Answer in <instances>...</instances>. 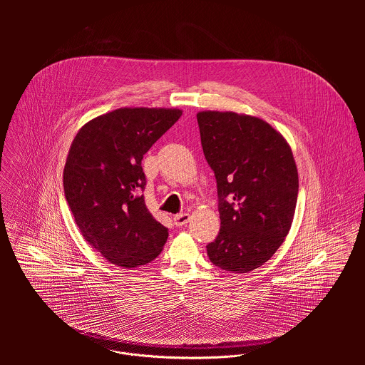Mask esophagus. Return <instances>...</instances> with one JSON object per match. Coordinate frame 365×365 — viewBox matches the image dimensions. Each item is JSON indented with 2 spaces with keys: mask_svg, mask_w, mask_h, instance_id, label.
Segmentation results:
<instances>
[{
  "mask_svg": "<svg viewBox=\"0 0 365 365\" xmlns=\"http://www.w3.org/2000/svg\"><path fill=\"white\" fill-rule=\"evenodd\" d=\"M173 219H174V225L180 227V226H184V225L188 223L190 215L188 213H180V215H175Z\"/></svg>",
  "mask_w": 365,
  "mask_h": 365,
  "instance_id": "obj_1",
  "label": "esophagus"
}]
</instances>
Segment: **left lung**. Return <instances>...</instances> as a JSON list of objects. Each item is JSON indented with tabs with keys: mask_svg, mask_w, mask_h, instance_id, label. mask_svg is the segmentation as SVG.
Masks as SVG:
<instances>
[{
	"mask_svg": "<svg viewBox=\"0 0 365 365\" xmlns=\"http://www.w3.org/2000/svg\"><path fill=\"white\" fill-rule=\"evenodd\" d=\"M205 158L215 173L220 230L209 260L235 274L250 272L284 243L298 200V168L285 138L260 118L197 113Z\"/></svg>",
	"mask_w": 365,
	"mask_h": 365,
	"instance_id": "left-lung-1",
	"label": "left lung"
}]
</instances>
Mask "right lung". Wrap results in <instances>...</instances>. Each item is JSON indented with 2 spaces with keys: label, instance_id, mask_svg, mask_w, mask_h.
<instances>
[{
  "label": "right lung",
  "instance_id": "add662e5",
  "mask_svg": "<svg viewBox=\"0 0 365 365\" xmlns=\"http://www.w3.org/2000/svg\"><path fill=\"white\" fill-rule=\"evenodd\" d=\"M181 115L177 108H119L87 122L70 146L67 204L86 242L118 267L155 260L167 242V227L142 195V158Z\"/></svg>",
  "mask_w": 365,
  "mask_h": 365
}]
</instances>
